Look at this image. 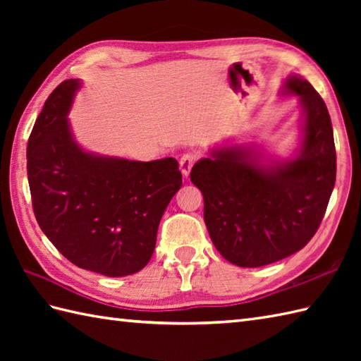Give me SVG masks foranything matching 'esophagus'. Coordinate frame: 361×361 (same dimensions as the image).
I'll return each mask as SVG.
<instances>
[{
  "label": "esophagus",
  "mask_w": 361,
  "mask_h": 361,
  "mask_svg": "<svg viewBox=\"0 0 361 361\" xmlns=\"http://www.w3.org/2000/svg\"><path fill=\"white\" fill-rule=\"evenodd\" d=\"M197 159H198L197 153H192V152L185 153V155L180 158V171H181V173L188 176L190 173V169H192V166L195 164Z\"/></svg>",
  "instance_id": "obj_1"
}]
</instances>
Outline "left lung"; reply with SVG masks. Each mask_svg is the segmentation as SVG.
Here are the masks:
<instances>
[{
  "label": "left lung",
  "instance_id": "8db88e82",
  "mask_svg": "<svg viewBox=\"0 0 361 361\" xmlns=\"http://www.w3.org/2000/svg\"><path fill=\"white\" fill-rule=\"evenodd\" d=\"M282 93L299 96L304 113L295 158L264 164L237 145L212 150L190 171L214 247L239 267L268 265L302 250L318 231L335 186L334 130L324 101L298 74L288 75Z\"/></svg>",
  "mask_w": 361,
  "mask_h": 361
}]
</instances>
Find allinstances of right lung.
I'll return each mask as SVG.
<instances>
[{"mask_svg": "<svg viewBox=\"0 0 361 361\" xmlns=\"http://www.w3.org/2000/svg\"><path fill=\"white\" fill-rule=\"evenodd\" d=\"M79 88L78 79L60 83L29 136L32 208L42 231L70 262L121 278L149 264L181 172L175 158L144 163L83 150L68 122Z\"/></svg>", "mask_w": 361, "mask_h": 361, "instance_id": "obj_1", "label": "right lung"}]
</instances>
